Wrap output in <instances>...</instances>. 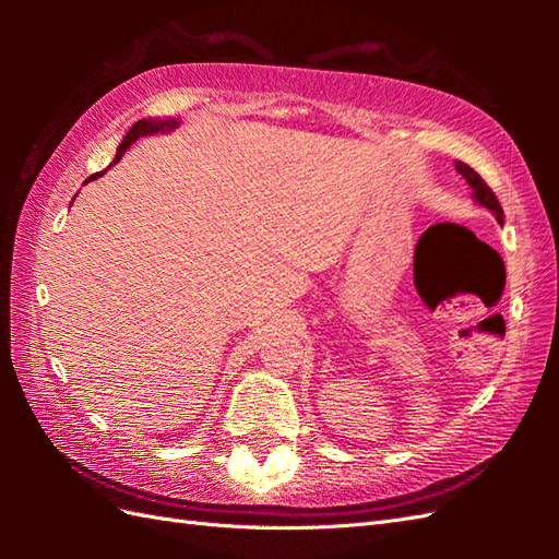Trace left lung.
I'll use <instances>...</instances> for the list:
<instances>
[{
  "mask_svg": "<svg viewBox=\"0 0 559 559\" xmlns=\"http://www.w3.org/2000/svg\"><path fill=\"white\" fill-rule=\"evenodd\" d=\"M456 170H459V175L466 177V182L473 189V199H476L480 206L492 211V216L497 218V223H504V211L500 206V201H497V197L492 194V189L483 182V177L476 170H473L471 165L461 163V160H456Z\"/></svg>",
  "mask_w": 559,
  "mask_h": 559,
  "instance_id": "1",
  "label": "left lung"
}]
</instances>
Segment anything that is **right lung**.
<instances>
[{
	"mask_svg": "<svg viewBox=\"0 0 559 559\" xmlns=\"http://www.w3.org/2000/svg\"><path fill=\"white\" fill-rule=\"evenodd\" d=\"M180 127V120H173V117H168V120H156V117H148V120H139L132 124V129H129L127 136L122 139V144L117 146V153H115V163L120 160L124 156V151L134 144L136 139L141 136H151V134H168L173 132V129ZM103 173L93 175L91 180H96V177H100Z\"/></svg>",
	"mask_w": 559,
	"mask_h": 559,
	"instance_id": "1",
	"label": "right lung"
}]
</instances>
